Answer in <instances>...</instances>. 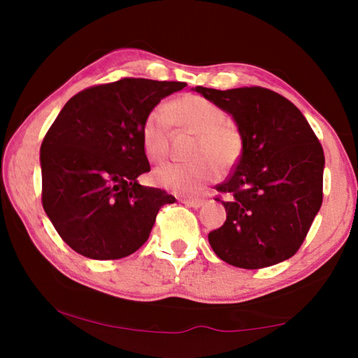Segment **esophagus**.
<instances>
[{"label":"esophagus","instance_id":"34e87169","mask_svg":"<svg viewBox=\"0 0 358 358\" xmlns=\"http://www.w3.org/2000/svg\"><path fill=\"white\" fill-rule=\"evenodd\" d=\"M183 203L191 208H201L203 205V199H189V201H183Z\"/></svg>","mask_w":358,"mask_h":358}]
</instances>
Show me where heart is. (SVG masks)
Here are the masks:
<instances>
[{
  "label": "heart",
  "mask_w": 358,
  "mask_h": 358,
  "mask_svg": "<svg viewBox=\"0 0 358 358\" xmlns=\"http://www.w3.org/2000/svg\"><path fill=\"white\" fill-rule=\"evenodd\" d=\"M172 124L197 136L191 164L169 162L157 167L153 178L161 187L183 196L197 194L217 177V167L226 171L238 161L243 138L237 126L227 121V113L213 102L197 94H185L167 107H155L142 126L145 155L151 161H162L169 153Z\"/></svg>",
  "instance_id": "heart-1"
}]
</instances>
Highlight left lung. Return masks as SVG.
I'll use <instances>...</instances> for the list:
<instances>
[{
    "label": "left lung",
    "mask_w": 358,
    "mask_h": 358,
    "mask_svg": "<svg viewBox=\"0 0 358 358\" xmlns=\"http://www.w3.org/2000/svg\"><path fill=\"white\" fill-rule=\"evenodd\" d=\"M232 115L243 138L234 172L216 191L226 222L208 234L216 256L256 270L280 264L299 251L322 205L325 157L303 113L271 90L196 87Z\"/></svg>",
    "instance_id": "obj_1"
}]
</instances>
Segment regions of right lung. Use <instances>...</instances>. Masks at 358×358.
<instances>
[{
    "label": "right lung",
    "instance_id": "1",
    "mask_svg": "<svg viewBox=\"0 0 358 358\" xmlns=\"http://www.w3.org/2000/svg\"><path fill=\"white\" fill-rule=\"evenodd\" d=\"M183 82L121 78L66 102L41 145L42 207L76 252L113 260L148 240L156 215L175 197L142 186L150 172L142 126Z\"/></svg>",
    "mask_w": 358,
    "mask_h": 358
}]
</instances>
